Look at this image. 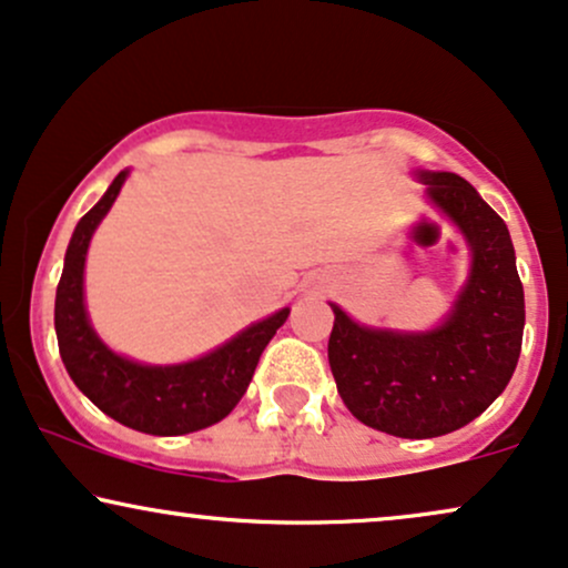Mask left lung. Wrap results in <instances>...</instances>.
<instances>
[{
    "label": "left lung",
    "mask_w": 568,
    "mask_h": 568,
    "mask_svg": "<svg viewBox=\"0 0 568 568\" xmlns=\"http://www.w3.org/2000/svg\"><path fill=\"white\" fill-rule=\"evenodd\" d=\"M415 176L466 237L468 280L432 331L359 325L331 304L327 359L354 418L402 439H432L468 426L508 386L521 354L524 285L510 232L474 184L453 172Z\"/></svg>",
    "instance_id": "obj_1"
}]
</instances>
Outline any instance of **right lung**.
Segmentation results:
<instances>
[{
	"label": "right lung",
	"instance_id": "1",
	"mask_svg": "<svg viewBox=\"0 0 568 568\" xmlns=\"http://www.w3.org/2000/svg\"><path fill=\"white\" fill-rule=\"evenodd\" d=\"M129 176L124 169L105 195L79 219L65 251L63 275L54 296V333L60 357L79 392L102 413L134 432L153 436H180L209 428L227 418L248 388L264 346L291 310L270 314L216 346L203 357L180 365H142L102 344L89 323L84 304V262L89 241L111 211Z\"/></svg>",
	"mask_w": 568,
	"mask_h": 568
}]
</instances>
